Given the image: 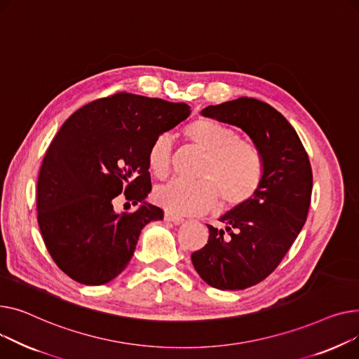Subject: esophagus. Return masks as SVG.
<instances>
[{
  "label": "esophagus",
  "mask_w": 359,
  "mask_h": 359,
  "mask_svg": "<svg viewBox=\"0 0 359 359\" xmlns=\"http://www.w3.org/2000/svg\"><path fill=\"white\" fill-rule=\"evenodd\" d=\"M165 220L166 222H172V223H177V224H180V223H182L184 222V217H181V216H178V215H175V213H171V212H165Z\"/></svg>",
  "instance_id": "obj_1"
}]
</instances>
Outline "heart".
I'll return each mask as SVG.
<instances>
[{
  "label": "heart",
  "mask_w": 359,
  "mask_h": 359,
  "mask_svg": "<svg viewBox=\"0 0 359 359\" xmlns=\"http://www.w3.org/2000/svg\"><path fill=\"white\" fill-rule=\"evenodd\" d=\"M185 136L205 152L197 181L171 180L155 189V201L175 215H200L222 205L238 207L255 196L264 177V158L258 146L213 120L198 118L187 126ZM174 142L158 136L147 151V163L158 178L171 171Z\"/></svg>",
  "instance_id": "obj_1"
}]
</instances>
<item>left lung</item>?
<instances>
[{
    "mask_svg": "<svg viewBox=\"0 0 359 359\" xmlns=\"http://www.w3.org/2000/svg\"><path fill=\"white\" fill-rule=\"evenodd\" d=\"M201 116L242 129L264 158L255 196L219 219L223 229L207 224L208 241L191 255L208 285L245 290L278 266L303 229L311 198V166L292 126L264 101L242 97L208 105Z\"/></svg>",
    "mask_w": 359,
    "mask_h": 359,
    "instance_id": "8db88e82",
    "label": "left lung"
}]
</instances>
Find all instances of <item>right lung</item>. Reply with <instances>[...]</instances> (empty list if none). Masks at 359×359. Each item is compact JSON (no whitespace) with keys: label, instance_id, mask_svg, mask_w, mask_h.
<instances>
[{"label":"right lung","instance_id":"add662e5","mask_svg":"<svg viewBox=\"0 0 359 359\" xmlns=\"http://www.w3.org/2000/svg\"><path fill=\"white\" fill-rule=\"evenodd\" d=\"M189 114L185 102L120 93L75 111L53 137L37 181V222L56 265L72 280L101 285L128 266L142 229L163 212L151 193L147 151ZM121 192L140 207L117 214Z\"/></svg>","mask_w":359,"mask_h":359}]
</instances>
